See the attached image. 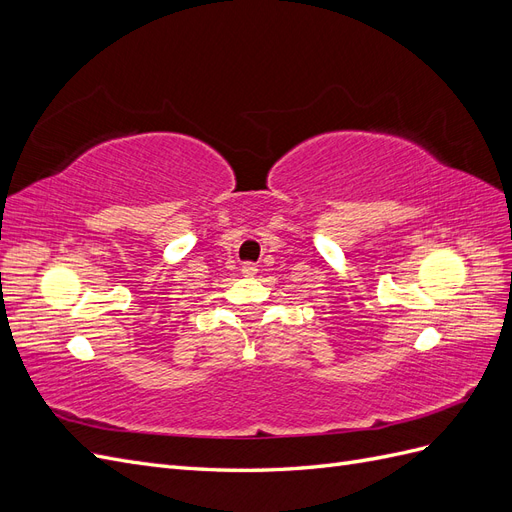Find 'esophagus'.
Segmentation results:
<instances>
[{"instance_id": "1", "label": "esophagus", "mask_w": 512, "mask_h": 512, "mask_svg": "<svg viewBox=\"0 0 512 512\" xmlns=\"http://www.w3.org/2000/svg\"><path fill=\"white\" fill-rule=\"evenodd\" d=\"M241 271H243V275H254L258 269H256L254 262H245V265L241 267Z\"/></svg>"}]
</instances>
